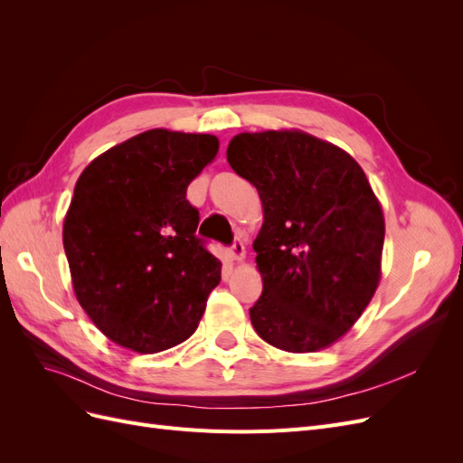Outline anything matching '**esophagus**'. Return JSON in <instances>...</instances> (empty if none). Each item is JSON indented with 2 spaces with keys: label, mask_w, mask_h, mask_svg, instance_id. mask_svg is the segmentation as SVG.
<instances>
[{
  "label": "esophagus",
  "mask_w": 463,
  "mask_h": 463,
  "mask_svg": "<svg viewBox=\"0 0 463 463\" xmlns=\"http://www.w3.org/2000/svg\"><path fill=\"white\" fill-rule=\"evenodd\" d=\"M230 257H232L233 260H237V262H241V260L245 259V245H243L241 240H235V241H233V245H232V249H230Z\"/></svg>",
  "instance_id": "1"
}]
</instances>
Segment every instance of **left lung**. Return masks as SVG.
I'll list each match as a JSON object with an SVG mask.
<instances>
[{"mask_svg": "<svg viewBox=\"0 0 463 463\" xmlns=\"http://www.w3.org/2000/svg\"><path fill=\"white\" fill-rule=\"evenodd\" d=\"M226 154L262 203L253 241L262 296L249 311L257 334L291 354L335 344L383 274L384 214L365 172L299 129L240 133Z\"/></svg>", "mask_w": 463, "mask_h": 463, "instance_id": "obj_1", "label": "left lung"}]
</instances>
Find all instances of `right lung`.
<instances>
[{
    "mask_svg": "<svg viewBox=\"0 0 463 463\" xmlns=\"http://www.w3.org/2000/svg\"><path fill=\"white\" fill-rule=\"evenodd\" d=\"M214 135L150 129L96 156L63 220L75 298L106 338L137 354L185 342L222 262L197 240L187 187L216 158Z\"/></svg>",
    "mask_w": 463,
    "mask_h": 463,
    "instance_id": "add662e5",
    "label": "right lung"
}]
</instances>
